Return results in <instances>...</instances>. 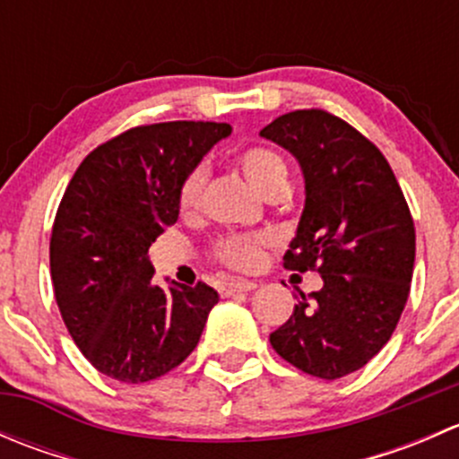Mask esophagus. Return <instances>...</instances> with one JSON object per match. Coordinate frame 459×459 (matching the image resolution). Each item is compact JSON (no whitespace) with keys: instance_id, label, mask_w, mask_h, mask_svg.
I'll list each match as a JSON object with an SVG mask.
<instances>
[{"instance_id":"1","label":"esophagus","mask_w":459,"mask_h":459,"mask_svg":"<svg viewBox=\"0 0 459 459\" xmlns=\"http://www.w3.org/2000/svg\"><path fill=\"white\" fill-rule=\"evenodd\" d=\"M255 289H257L255 281H248V280H235V281H229V284L221 286V295L248 293V290H255Z\"/></svg>"}]
</instances>
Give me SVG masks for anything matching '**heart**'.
<instances>
[{
	"label": "heart",
	"mask_w": 459,
	"mask_h": 459,
	"mask_svg": "<svg viewBox=\"0 0 459 459\" xmlns=\"http://www.w3.org/2000/svg\"><path fill=\"white\" fill-rule=\"evenodd\" d=\"M238 166L247 182L264 197L280 195L289 188V166L284 157L268 146H251L238 155ZM204 186H206V169L197 166L186 175L179 188V208L184 215H193L200 208ZM271 239L264 235H233L217 244V257L230 268L251 271L259 264L264 248Z\"/></svg>",
	"instance_id": "1"
}]
</instances>
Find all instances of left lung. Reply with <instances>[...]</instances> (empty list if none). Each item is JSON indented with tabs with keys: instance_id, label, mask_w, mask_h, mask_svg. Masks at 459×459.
I'll return each mask as SVG.
<instances>
[{
	"instance_id": "8db88e82",
	"label": "left lung",
	"mask_w": 459,
	"mask_h": 459,
	"mask_svg": "<svg viewBox=\"0 0 459 459\" xmlns=\"http://www.w3.org/2000/svg\"><path fill=\"white\" fill-rule=\"evenodd\" d=\"M298 160L304 211L284 253L289 271H317L271 346L299 371L337 379L391 340L409 299L415 226L377 146L326 110H293L259 131Z\"/></svg>"
}]
</instances>
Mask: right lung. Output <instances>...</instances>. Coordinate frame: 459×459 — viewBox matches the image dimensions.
Segmentation results:
<instances>
[{
    "label": "right lung",
    "mask_w": 459,
    "mask_h": 459,
    "mask_svg": "<svg viewBox=\"0 0 459 459\" xmlns=\"http://www.w3.org/2000/svg\"><path fill=\"white\" fill-rule=\"evenodd\" d=\"M229 124L137 126L97 146L73 175L50 235V275L68 333L100 373L161 377L200 342L215 289L152 281L148 248L179 217V188Z\"/></svg>",
    "instance_id": "1"
}]
</instances>
